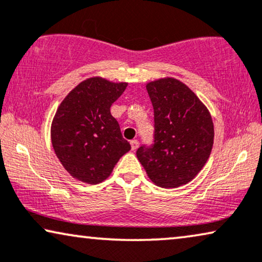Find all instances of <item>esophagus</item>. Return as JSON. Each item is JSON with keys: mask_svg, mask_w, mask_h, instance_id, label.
Segmentation results:
<instances>
[{"mask_svg": "<svg viewBox=\"0 0 262 262\" xmlns=\"http://www.w3.org/2000/svg\"><path fill=\"white\" fill-rule=\"evenodd\" d=\"M130 146H132V149H133V151H135V149L139 147V141L138 140H132L130 141Z\"/></svg>", "mask_w": 262, "mask_h": 262, "instance_id": "34e87169", "label": "esophagus"}]
</instances>
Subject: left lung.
<instances>
[{"mask_svg":"<svg viewBox=\"0 0 262 262\" xmlns=\"http://www.w3.org/2000/svg\"><path fill=\"white\" fill-rule=\"evenodd\" d=\"M155 110V144L137 157L156 186L177 188L190 182L208 160L214 125L207 106L180 80L146 83Z\"/></svg>","mask_w":262,"mask_h":262,"instance_id":"obj_1","label":"left lung"}]
</instances>
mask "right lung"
<instances>
[{
    "label": "right lung",
    "instance_id": "1",
    "mask_svg": "<svg viewBox=\"0 0 262 262\" xmlns=\"http://www.w3.org/2000/svg\"><path fill=\"white\" fill-rule=\"evenodd\" d=\"M128 82L92 76L75 86L62 100L51 122V144L69 175L87 184H98L130 145L122 138L110 106Z\"/></svg>",
    "mask_w": 262,
    "mask_h": 262
}]
</instances>
